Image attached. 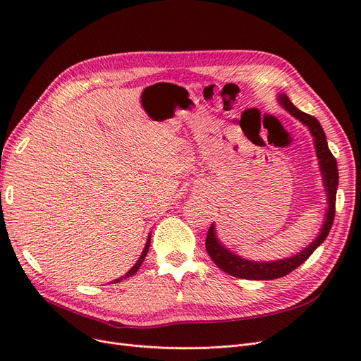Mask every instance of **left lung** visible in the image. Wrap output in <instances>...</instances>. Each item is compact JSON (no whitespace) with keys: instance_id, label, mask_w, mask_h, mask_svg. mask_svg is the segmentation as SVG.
I'll return each mask as SVG.
<instances>
[{"instance_id":"1","label":"left lung","mask_w":361,"mask_h":361,"mask_svg":"<svg viewBox=\"0 0 361 361\" xmlns=\"http://www.w3.org/2000/svg\"><path fill=\"white\" fill-rule=\"evenodd\" d=\"M279 105L290 112L294 118H297L300 123L305 124L310 135L313 136V143L316 149V157L319 161V168L322 173V181H324V188L326 192L328 199V207L325 214V221L322 225L320 233L317 237L305 247L300 250L297 255L287 257V259H278L271 262H257V260H249L238 256L237 253H233L230 249H226L225 245L219 241L216 235L215 224L211 225L209 231H207L206 237V252L211 256V259L215 262L216 267L222 269L225 274H228L235 278H244V279H255V281H267V279H276L281 276H286L290 272H293L295 268H298L301 263H305L310 255L324 243L331 231V226L334 224L335 218V202H336V188H338V165L336 159L331 154L328 147L325 131L322 128L320 123L309 116V114L300 111L294 104L288 99L287 94L279 93L278 94Z\"/></svg>"}]
</instances>
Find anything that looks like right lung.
<instances>
[{
    "label": "right lung",
    "mask_w": 361,
    "mask_h": 361,
    "mask_svg": "<svg viewBox=\"0 0 361 361\" xmlns=\"http://www.w3.org/2000/svg\"><path fill=\"white\" fill-rule=\"evenodd\" d=\"M149 245H150V234L147 235V240H146V244H145V249H143V252H142L139 260L135 263V267H133L126 275H123V276H120V278H117V279H114V282H120V281H123V279H126V278H128V276H131V275H135V274L139 271V268L142 267V263H143V260H145V257H146V255H147V252H149Z\"/></svg>",
    "instance_id": "obj_1"
}]
</instances>
